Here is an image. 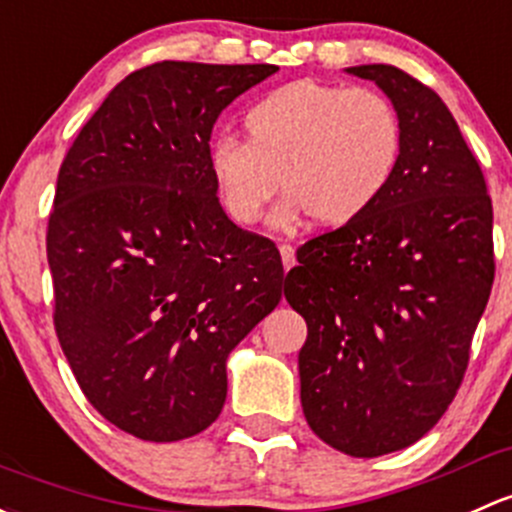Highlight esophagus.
<instances>
[{
    "label": "esophagus",
    "instance_id": "1",
    "mask_svg": "<svg viewBox=\"0 0 512 512\" xmlns=\"http://www.w3.org/2000/svg\"><path fill=\"white\" fill-rule=\"evenodd\" d=\"M279 255H282V262L284 267H294V262H297V257H294V247L289 245V242H279Z\"/></svg>",
    "mask_w": 512,
    "mask_h": 512
}]
</instances>
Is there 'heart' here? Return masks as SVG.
<instances>
[{"label": "heart", "instance_id": "1", "mask_svg": "<svg viewBox=\"0 0 512 512\" xmlns=\"http://www.w3.org/2000/svg\"><path fill=\"white\" fill-rule=\"evenodd\" d=\"M245 129L247 139L225 134L208 147L215 191L240 225L265 215L279 184L287 196L274 223H353L380 201L402 154L400 115L383 93L321 80L267 93L245 112Z\"/></svg>", "mask_w": 512, "mask_h": 512}]
</instances>
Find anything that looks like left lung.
<instances>
[{
    "instance_id": "left-lung-1",
    "label": "left lung",
    "mask_w": 512,
    "mask_h": 512,
    "mask_svg": "<svg viewBox=\"0 0 512 512\" xmlns=\"http://www.w3.org/2000/svg\"><path fill=\"white\" fill-rule=\"evenodd\" d=\"M346 73L395 105L402 154L368 213L304 242L284 297L304 316L301 407L358 459L422 439L456 397L491 297L493 206L449 107L395 66Z\"/></svg>"
}]
</instances>
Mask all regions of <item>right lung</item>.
Returning <instances> with one entry per match:
<instances>
[{"label":"right lung","mask_w":512,"mask_h":512,"mask_svg":"<svg viewBox=\"0 0 512 512\" xmlns=\"http://www.w3.org/2000/svg\"><path fill=\"white\" fill-rule=\"evenodd\" d=\"M277 71L129 73L58 171L46 235L58 341L90 405L137 439L211 427L230 351L282 299L279 250L225 215L208 171L220 112Z\"/></svg>","instance_id":"add662e5"}]
</instances>
